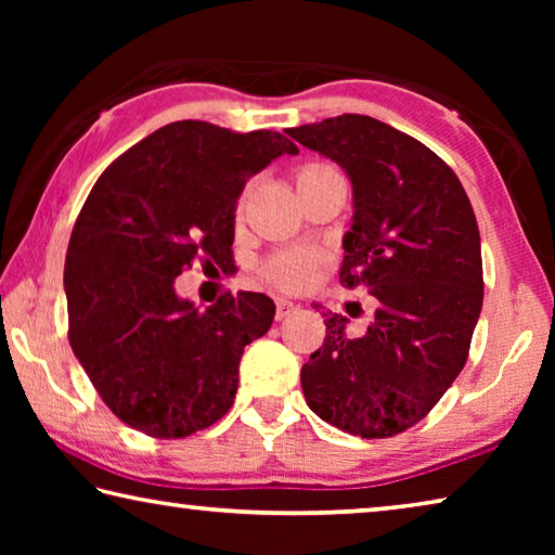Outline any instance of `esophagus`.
Listing matches in <instances>:
<instances>
[{"instance_id":"34e87169","label":"esophagus","mask_w":555,"mask_h":555,"mask_svg":"<svg viewBox=\"0 0 555 555\" xmlns=\"http://www.w3.org/2000/svg\"><path fill=\"white\" fill-rule=\"evenodd\" d=\"M298 311V306L294 300H286V298H279L276 300V321H284V318L294 315Z\"/></svg>"}]
</instances>
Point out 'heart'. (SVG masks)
Masks as SVG:
<instances>
[{"label":"heart","instance_id":"obj_1","mask_svg":"<svg viewBox=\"0 0 555 555\" xmlns=\"http://www.w3.org/2000/svg\"><path fill=\"white\" fill-rule=\"evenodd\" d=\"M323 166L306 168L308 171H321ZM300 173V176H304ZM267 276L279 284L281 288H298L311 281L313 276V259L304 255V251H286V255H279L271 264L267 267Z\"/></svg>","mask_w":555,"mask_h":555}]
</instances>
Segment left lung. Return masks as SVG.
<instances>
[{
  "instance_id": "8db88e82",
  "label": "left lung",
  "mask_w": 555,
  "mask_h": 555,
  "mask_svg": "<svg viewBox=\"0 0 555 555\" xmlns=\"http://www.w3.org/2000/svg\"><path fill=\"white\" fill-rule=\"evenodd\" d=\"M352 183L345 286L377 298L360 337L323 313L325 343L300 370L313 413L345 434L389 438L418 424L465 367L482 311V251L457 176L416 139L367 115L286 129Z\"/></svg>"
}]
</instances>
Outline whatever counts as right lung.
<instances>
[{"label":"right lung","mask_w":555,"mask_h":555,"mask_svg":"<svg viewBox=\"0 0 555 555\" xmlns=\"http://www.w3.org/2000/svg\"><path fill=\"white\" fill-rule=\"evenodd\" d=\"M284 154L298 149L279 131L171 121L90 191L63 271L68 337L127 426L185 438L230 411L244 345L269 331L274 300L244 291L201 311L176 294V276L198 259L230 267L244 185Z\"/></svg>","instance_id":"1"}]
</instances>
